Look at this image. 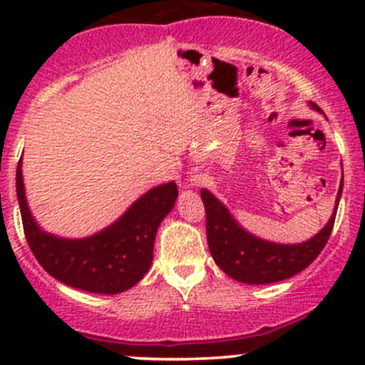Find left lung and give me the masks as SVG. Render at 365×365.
Returning <instances> with one entry per match:
<instances>
[{"instance_id":"1","label":"left lung","mask_w":365,"mask_h":365,"mask_svg":"<svg viewBox=\"0 0 365 365\" xmlns=\"http://www.w3.org/2000/svg\"><path fill=\"white\" fill-rule=\"evenodd\" d=\"M312 109L319 108L309 102ZM342 192V178L330 220L319 233L302 244H275L254 237L240 226L212 192L201 189L206 212V238L212 257L224 274L245 284H270L300 274L309 267L329 242Z\"/></svg>"}]
</instances>
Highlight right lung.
Returning <instances> with one entry per match:
<instances>
[{
    "instance_id": "right-lung-1",
    "label": "right lung",
    "mask_w": 365,
    "mask_h": 365,
    "mask_svg": "<svg viewBox=\"0 0 365 365\" xmlns=\"http://www.w3.org/2000/svg\"><path fill=\"white\" fill-rule=\"evenodd\" d=\"M16 190L29 249L43 270L70 288L102 295L130 289L153 261L155 235L175 206V182L162 183L143 194L111 226L86 238H61L36 224L28 208L23 182V160L17 164Z\"/></svg>"
}]
</instances>
